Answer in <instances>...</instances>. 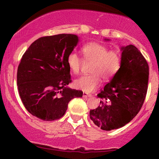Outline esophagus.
Segmentation results:
<instances>
[{
  "instance_id": "1",
  "label": "esophagus",
  "mask_w": 159,
  "mask_h": 159,
  "mask_svg": "<svg viewBox=\"0 0 159 159\" xmlns=\"http://www.w3.org/2000/svg\"><path fill=\"white\" fill-rule=\"evenodd\" d=\"M83 96L84 97H91V96H92V95L87 93H83Z\"/></svg>"
}]
</instances>
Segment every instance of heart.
I'll return each mask as SVG.
<instances>
[{"instance_id": "b5f03b06", "label": "heart", "mask_w": 159, "mask_h": 159, "mask_svg": "<svg viewBox=\"0 0 159 159\" xmlns=\"http://www.w3.org/2000/svg\"><path fill=\"white\" fill-rule=\"evenodd\" d=\"M86 61L93 62L90 75H83L74 82L75 87L85 92H92L99 86L102 78L109 81L117 72L121 63L120 53L108 51L107 47L98 43H90L82 48ZM82 61L77 53L72 52L67 57V64L74 73L81 69Z\"/></svg>"}]
</instances>
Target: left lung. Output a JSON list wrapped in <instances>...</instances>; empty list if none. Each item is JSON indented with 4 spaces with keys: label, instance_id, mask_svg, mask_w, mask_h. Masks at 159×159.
I'll list each match as a JSON object with an SVG mask.
<instances>
[{
    "label": "left lung",
    "instance_id": "8db88e82",
    "mask_svg": "<svg viewBox=\"0 0 159 159\" xmlns=\"http://www.w3.org/2000/svg\"><path fill=\"white\" fill-rule=\"evenodd\" d=\"M120 51L119 70L98 94L99 106L90 111L91 120L105 131L129 123L139 112L147 92L149 66L144 57L133 45L121 46Z\"/></svg>",
    "mask_w": 159,
    "mask_h": 159
}]
</instances>
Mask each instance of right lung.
<instances>
[{"mask_svg": "<svg viewBox=\"0 0 159 159\" xmlns=\"http://www.w3.org/2000/svg\"><path fill=\"white\" fill-rule=\"evenodd\" d=\"M79 37L62 34L34 41L21 58L17 85L21 101L30 114L45 121L65 114L70 100L83 92L72 90L67 57L78 45Z\"/></svg>", "mask_w": 159, "mask_h": 159, "instance_id": "1", "label": "right lung"}]
</instances>
